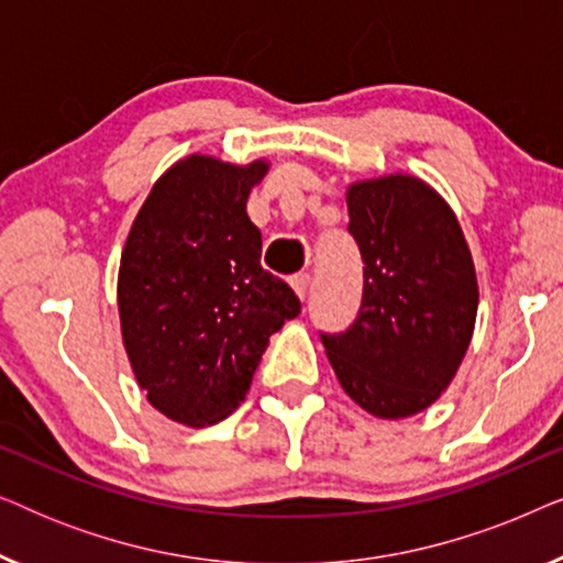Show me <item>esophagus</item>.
Segmentation results:
<instances>
[{"label":"esophagus","instance_id":"1","mask_svg":"<svg viewBox=\"0 0 563 563\" xmlns=\"http://www.w3.org/2000/svg\"><path fill=\"white\" fill-rule=\"evenodd\" d=\"M291 287H295L299 299H305L307 291H310V274H295V276H291Z\"/></svg>","mask_w":563,"mask_h":563}]
</instances>
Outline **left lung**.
<instances>
[{"instance_id": "8db88e82", "label": "left lung", "mask_w": 563, "mask_h": 563, "mask_svg": "<svg viewBox=\"0 0 563 563\" xmlns=\"http://www.w3.org/2000/svg\"><path fill=\"white\" fill-rule=\"evenodd\" d=\"M349 214L364 297L353 325L320 341L353 402L376 418H407L441 397L472 343V253L451 207L415 176L353 184Z\"/></svg>"}]
</instances>
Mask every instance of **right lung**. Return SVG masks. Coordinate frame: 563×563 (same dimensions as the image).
Here are the masks:
<instances>
[{
  "label": "right lung",
  "instance_id": "obj_1",
  "mask_svg": "<svg viewBox=\"0 0 563 563\" xmlns=\"http://www.w3.org/2000/svg\"><path fill=\"white\" fill-rule=\"evenodd\" d=\"M264 161L189 156L153 184L120 258L122 343L148 402L202 428L245 399L268 338L297 318L291 287L261 266L245 212Z\"/></svg>",
  "mask_w": 563,
  "mask_h": 563
}]
</instances>
